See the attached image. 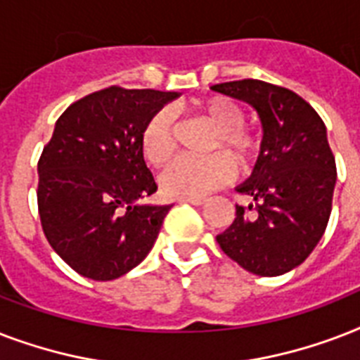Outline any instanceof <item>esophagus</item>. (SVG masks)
I'll list each match as a JSON object with an SVG mask.
<instances>
[{
	"instance_id": "obj_1",
	"label": "esophagus",
	"mask_w": 360,
	"mask_h": 360,
	"mask_svg": "<svg viewBox=\"0 0 360 360\" xmlns=\"http://www.w3.org/2000/svg\"><path fill=\"white\" fill-rule=\"evenodd\" d=\"M181 203H191V205H203L205 198H179Z\"/></svg>"
}]
</instances>
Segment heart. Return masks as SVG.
<instances>
[{"label":"heart","mask_w":360,"mask_h":360,"mask_svg":"<svg viewBox=\"0 0 360 360\" xmlns=\"http://www.w3.org/2000/svg\"><path fill=\"white\" fill-rule=\"evenodd\" d=\"M198 114L217 129L211 149L226 147L243 166L254 162L259 155V138L243 121L245 114L236 101L209 97L194 104ZM141 155L151 166L168 162L175 149V120L172 110L160 108L146 121L140 136ZM236 177V164L226 153L207 157H179L160 175V188L169 198H202Z\"/></svg>","instance_id":"1"}]
</instances>
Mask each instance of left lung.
I'll use <instances>...</instances> for the list:
<instances>
[{
  "label": "left lung",
  "mask_w": 360,
  "mask_h": 360,
  "mask_svg": "<svg viewBox=\"0 0 360 360\" xmlns=\"http://www.w3.org/2000/svg\"><path fill=\"white\" fill-rule=\"evenodd\" d=\"M213 91L250 104L263 138L250 177L237 192L233 224L220 248L248 273L278 276L301 265L323 237L336 185L335 155L318 112L297 93L262 80L217 84Z\"/></svg>",
  "instance_id": "left-lung-1"
}]
</instances>
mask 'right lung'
I'll list each match as a JSON object with an SVG mask.
<instances>
[{
  "label": "right lung",
  "instance_id": "add662e5",
  "mask_svg": "<svg viewBox=\"0 0 360 360\" xmlns=\"http://www.w3.org/2000/svg\"><path fill=\"white\" fill-rule=\"evenodd\" d=\"M181 93L108 87L70 104L39 160L48 243L91 280H115L155 245L172 205L143 203L157 183L141 155L146 121Z\"/></svg>",
  "mask_w": 360,
  "mask_h": 360
}]
</instances>
